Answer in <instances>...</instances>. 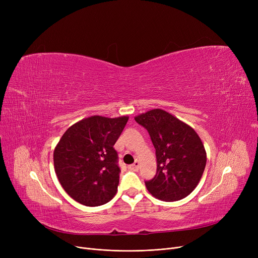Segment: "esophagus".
<instances>
[{
    "label": "esophagus",
    "instance_id": "34e87169",
    "mask_svg": "<svg viewBox=\"0 0 258 258\" xmlns=\"http://www.w3.org/2000/svg\"><path fill=\"white\" fill-rule=\"evenodd\" d=\"M139 161H135L132 165H130V168L132 170H138L139 169Z\"/></svg>",
    "mask_w": 258,
    "mask_h": 258
}]
</instances>
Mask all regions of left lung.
<instances>
[{"instance_id": "left-lung-1", "label": "left lung", "mask_w": 258, "mask_h": 258, "mask_svg": "<svg viewBox=\"0 0 258 258\" xmlns=\"http://www.w3.org/2000/svg\"><path fill=\"white\" fill-rule=\"evenodd\" d=\"M150 134L156 150L157 172L145 181L155 198L173 202L190 195L206 166V152L196 131L169 113L155 108L135 117Z\"/></svg>"}]
</instances>
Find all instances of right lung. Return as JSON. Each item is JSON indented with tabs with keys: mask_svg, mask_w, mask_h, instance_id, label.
Instances as JSON below:
<instances>
[{
	"mask_svg": "<svg viewBox=\"0 0 258 258\" xmlns=\"http://www.w3.org/2000/svg\"><path fill=\"white\" fill-rule=\"evenodd\" d=\"M128 117L92 116L62 135L53 154L54 169L64 191L85 206L110 202L117 192L120 167L113 147Z\"/></svg>",
	"mask_w": 258,
	"mask_h": 258,
	"instance_id": "1",
	"label": "right lung"
}]
</instances>
